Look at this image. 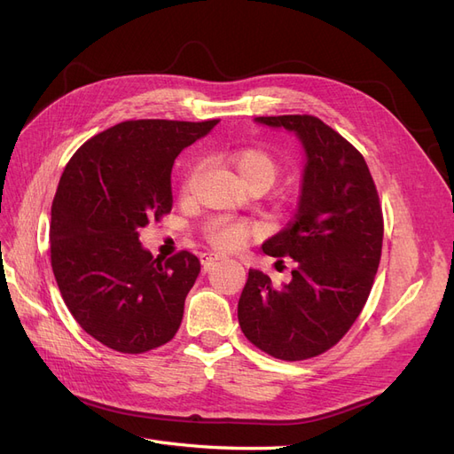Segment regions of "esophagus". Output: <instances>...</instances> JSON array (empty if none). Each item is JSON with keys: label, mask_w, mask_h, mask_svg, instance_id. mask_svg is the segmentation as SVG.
<instances>
[{"label": "esophagus", "mask_w": 454, "mask_h": 454, "mask_svg": "<svg viewBox=\"0 0 454 454\" xmlns=\"http://www.w3.org/2000/svg\"><path fill=\"white\" fill-rule=\"evenodd\" d=\"M223 255H219V254H212V252H206V254H202L200 255V263L204 265V269H210L217 259H222Z\"/></svg>", "instance_id": "obj_1"}]
</instances>
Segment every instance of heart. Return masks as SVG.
<instances>
[{
	"label": "heart",
	"instance_id": "obj_1",
	"mask_svg": "<svg viewBox=\"0 0 454 454\" xmlns=\"http://www.w3.org/2000/svg\"><path fill=\"white\" fill-rule=\"evenodd\" d=\"M229 162L231 167L235 168L239 180L244 187L263 185L269 189L272 182L277 180L278 164L263 149H257V147L240 149L229 157ZM187 185L189 182L185 184V189ZM248 235H250L248 223L235 222V219H227V217L212 219L208 227H206V237H208V240L214 246H217L219 250L240 248V246L246 242V239H248Z\"/></svg>",
	"mask_w": 454,
	"mask_h": 454
}]
</instances>
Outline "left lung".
Segmentation results:
<instances>
[{"label": "left lung", "mask_w": 454, "mask_h": 454, "mask_svg": "<svg viewBox=\"0 0 454 454\" xmlns=\"http://www.w3.org/2000/svg\"><path fill=\"white\" fill-rule=\"evenodd\" d=\"M294 132L305 151L297 210L263 242L272 257H292V280L272 286L250 269L239 301V324L272 358H314L342 339L373 286L382 250V210L362 153L312 115L255 117Z\"/></svg>", "instance_id": "8db88e82"}]
</instances>
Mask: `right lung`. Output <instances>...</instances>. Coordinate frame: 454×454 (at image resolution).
<instances>
[{"label":"right lung","instance_id":"right-lung-1","mask_svg":"<svg viewBox=\"0 0 454 454\" xmlns=\"http://www.w3.org/2000/svg\"><path fill=\"white\" fill-rule=\"evenodd\" d=\"M214 121H125L81 145L51 208V265L67 310L107 348L142 354L168 342L184 318L200 261H160L140 231L172 210L176 157Z\"/></svg>","mask_w":454,"mask_h":454}]
</instances>
